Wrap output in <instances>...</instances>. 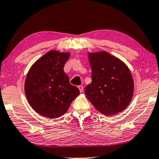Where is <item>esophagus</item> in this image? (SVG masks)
I'll list each match as a JSON object with an SVG mask.
<instances>
[{"label":"esophagus","mask_w":159,"mask_h":159,"mask_svg":"<svg viewBox=\"0 0 159 159\" xmlns=\"http://www.w3.org/2000/svg\"><path fill=\"white\" fill-rule=\"evenodd\" d=\"M78 89L80 90V92H83V90H84V86H81H81H78Z\"/></svg>","instance_id":"obj_1"}]
</instances>
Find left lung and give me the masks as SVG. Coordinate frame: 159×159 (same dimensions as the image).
Segmentation results:
<instances>
[{"label":"left lung","mask_w":159,"mask_h":159,"mask_svg":"<svg viewBox=\"0 0 159 159\" xmlns=\"http://www.w3.org/2000/svg\"><path fill=\"white\" fill-rule=\"evenodd\" d=\"M92 81L85 88L87 99L105 116L120 113L128 106L134 81L128 67L106 52L89 53Z\"/></svg>","instance_id":"obj_1"}]
</instances>
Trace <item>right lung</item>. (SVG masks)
Masks as SVG:
<instances>
[{"mask_svg":"<svg viewBox=\"0 0 159 159\" xmlns=\"http://www.w3.org/2000/svg\"><path fill=\"white\" fill-rule=\"evenodd\" d=\"M70 53L50 51L30 67L25 84L29 104L40 115L49 118L60 117L80 94L69 83L64 65Z\"/></svg>","mask_w":159,"mask_h":159,"instance_id":"right-lung-1","label":"right lung"}]
</instances>
